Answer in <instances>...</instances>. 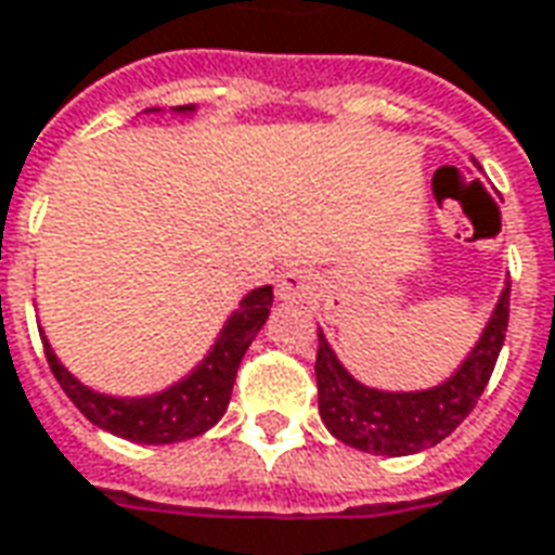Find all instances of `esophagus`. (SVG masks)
<instances>
[{"instance_id": "1", "label": "esophagus", "mask_w": 555, "mask_h": 555, "mask_svg": "<svg viewBox=\"0 0 555 555\" xmlns=\"http://www.w3.org/2000/svg\"><path fill=\"white\" fill-rule=\"evenodd\" d=\"M314 279L306 270H285L276 279V297L285 302H306L312 300Z\"/></svg>"}]
</instances>
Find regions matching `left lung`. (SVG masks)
Wrapping results in <instances>:
<instances>
[{
  "label": "left lung",
  "instance_id": "obj_1",
  "mask_svg": "<svg viewBox=\"0 0 555 555\" xmlns=\"http://www.w3.org/2000/svg\"><path fill=\"white\" fill-rule=\"evenodd\" d=\"M508 294H512V282H505L476 348L466 353L452 377L428 389H410V392H389V389L360 384L341 365L333 345L326 341L324 330L318 326L314 377H318V410L326 430L345 446L369 454H386V457L416 454L446 440L469 416V410L476 408L493 374L508 330Z\"/></svg>",
  "mask_w": 555,
  "mask_h": 555
}]
</instances>
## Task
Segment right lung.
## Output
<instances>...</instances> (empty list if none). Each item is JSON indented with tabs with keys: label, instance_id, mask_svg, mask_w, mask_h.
Returning a JSON list of instances; mask_svg holds the SVG:
<instances>
[{
	"label": "right lung",
	"instance_id": "add662e5",
	"mask_svg": "<svg viewBox=\"0 0 555 555\" xmlns=\"http://www.w3.org/2000/svg\"><path fill=\"white\" fill-rule=\"evenodd\" d=\"M145 113H163V109H145ZM171 113L193 115L195 106H171ZM270 306H273L270 285L249 291L237 302V309L229 314V321L219 330L217 341L210 345L205 360L198 362L193 372L183 374L181 380H175L159 392L137 398L106 396V392H98V389L77 380L59 362L53 345L43 336V330L41 338L55 380L91 425L109 430L121 440L142 442V446H169V442L193 440L225 416L243 353L253 345L258 330L267 324Z\"/></svg>",
	"mask_w": 555,
	"mask_h": 555
}]
</instances>
